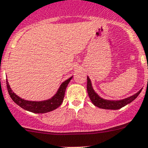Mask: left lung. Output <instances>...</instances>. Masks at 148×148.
<instances>
[{
  "label": "left lung",
  "mask_w": 148,
  "mask_h": 148,
  "mask_svg": "<svg viewBox=\"0 0 148 148\" xmlns=\"http://www.w3.org/2000/svg\"><path fill=\"white\" fill-rule=\"evenodd\" d=\"M87 90L88 92L89 97L92 101V104L95 106L98 107L101 109L105 110H119L120 108L125 107L127 104H130L133 100H135L137 98L139 93L141 92L142 89H141L138 92L135 93L134 95L129 96L127 98H125L121 100H108V99H104L103 98L100 97L95 90H93L92 86V83L90 81L89 76H87Z\"/></svg>",
  "instance_id": "obj_1"
}]
</instances>
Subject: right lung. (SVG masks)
Segmentation results:
<instances>
[{
    "label": "right lung",
    "mask_w": 148,
    "mask_h": 148,
    "mask_svg": "<svg viewBox=\"0 0 148 148\" xmlns=\"http://www.w3.org/2000/svg\"><path fill=\"white\" fill-rule=\"evenodd\" d=\"M72 78H73V76L63 82L58 88V91L51 99L40 101H27L20 98L12 90L7 80H6V87H7L8 92L10 94L11 99L14 102L16 103L18 106H20L21 108L32 113H45L57 109L62 104L66 88Z\"/></svg>",
    "instance_id": "obj_1"
}]
</instances>
